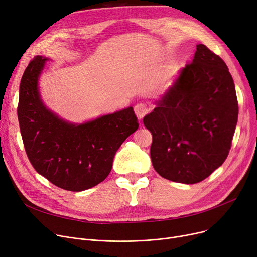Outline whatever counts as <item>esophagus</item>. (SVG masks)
Wrapping results in <instances>:
<instances>
[{"label": "esophagus", "mask_w": 257, "mask_h": 257, "mask_svg": "<svg viewBox=\"0 0 257 257\" xmlns=\"http://www.w3.org/2000/svg\"><path fill=\"white\" fill-rule=\"evenodd\" d=\"M134 112H136L139 119H142L148 112H149V109H148V107L145 104L139 103L134 106Z\"/></svg>", "instance_id": "34e87169"}]
</instances>
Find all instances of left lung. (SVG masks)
Wrapping results in <instances>:
<instances>
[{"instance_id": "left-lung-1", "label": "left lung", "mask_w": 257, "mask_h": 257, "mask_svg": "<svg viewBox=\"0 0 257 257\" xmlns=\"http://www.w3.org/2000/svg\"><path fill=\"white\" fill-rule=\"evenodd\" d=\"M143 121L152 133L154 170L168 180L194 184L225 161L235 131L238 105L226 63L197 45L192 63L155 102Z\"/></svg>"}]
</instances>
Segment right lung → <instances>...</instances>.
I'll return each mask as SVG.
<instances>
[{
    "instance_id": "1",
    "label": "right lung",
    "mask_w": 257,
    "mask_h": 257,
    "mask_svg": "<svg viewBox=\"0 0 257 257\" xmlns=\"http://www.w3.org/2000/svg\"><path fill=\"white\" fill-rule=\"evenodd\" d=\"M49 60L36 56L20 84L18 117L25 150L36 172L56 186L82 192L109 175L114 155L139 128L133 108L76 124L50 110L40 97L38 80Z\"/></svg>"
}]
</instances>
